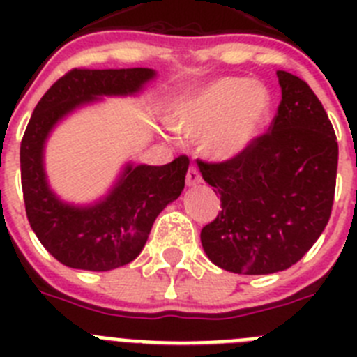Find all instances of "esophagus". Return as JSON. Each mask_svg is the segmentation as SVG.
<instances>
[{
    "mask_svg": "<svg viewBox=\"0 0 357 357\" xmlns=\"http://www.w3.org/2000/svg\"><path fill=\"white\" fill-rule=\"evenodd\" d=\"M202 182V175H200V169L195 166V164H191L188 169V175H185V184L188 185H197Z\"/></svg>",
    "mask_w": 357,
    "mask_h": 357,
    "instance_id": "esophagus-1",
    "label": "esophagus"
}]
</instances>
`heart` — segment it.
I'll list each match as a JSON object with an SVG mask.
<instances>
[{
	"instance_id": "heart-1",
	"label": "heart",
	"mask_w": 357,
	"mask_h": 357,
	"mask_svg": "<svg viewBox=\"0 0 357 357\" xmlns=\"http://www.w3.org/2000/svg\"><path fill=\"white\" fill-rule=\"evenodd\" d=\"M266 87L247 78L222 77L202 85L184 102L176 127L184 134H207L214 157L241 153L261 132L270 114Z\"/></svg>"
}]
</instances>
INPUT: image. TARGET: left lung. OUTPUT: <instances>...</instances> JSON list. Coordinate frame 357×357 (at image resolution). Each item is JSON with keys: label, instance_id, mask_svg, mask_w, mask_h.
I'll return each mask as SVG.
<instances>
[{"label": "left lung", "instance_id": "obj_1", "mask_svg": "<svg viewBox=\"0 0 357 357\" xmlns=\"http://www.w3.org/2000/svg\"><path fill=\"white\" fill-rule=\"evenodd\" d=\"M282 100L268 132L220 162L198 159L222 211L200 232L216 266L243 275L286 270L326 229L336 189L338 143L313 89L277 71Z\"/></svg>", "mask_w": 357, "mask_h": 357}]
</instances>
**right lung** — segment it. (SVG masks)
Returning <instances> with one entry per match:
<instances>
[{"mask_svg":"<svg viewBox=\"0 0 357 357\" xmlns=\"http://www.w3.org/2000/svg\"><path fill=\"white\" fill-rule=\"evenodd\" d=\"M146 68H75L46 91L21 141V185L31 229L43 247L62 264L107 272L128 264L143 250L151 225L184 189L188 155L164 166H128L119 184L94 207L62 204L48 189L43 144L62 116L102 94H130L153 78Z\"/></svg>","mask_w":357,"mask_h":357,"instance_id":"right-lung-1","label":"right lung"}]
</instances>
